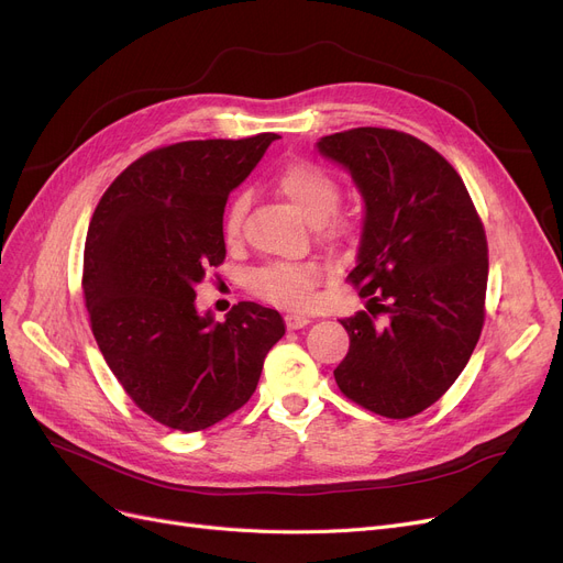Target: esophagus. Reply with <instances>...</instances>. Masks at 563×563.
<instances>
[{"instance_id": "1", "label": "esophagus", "mask_w": 563, "mask_h": 563, "mask_svg": "<svg viewBox=\"0 0 563 563\" xmlns=\"http://www.w3.org/2000/svg\"><path fill=\"white\" fill-rule=\"evenodd\" d=\"M310 321H312V319H310L308 314H301V312H287V314H285V323H287L289 331L303 329V327H308Z\"/></svg>"}]
</instances>
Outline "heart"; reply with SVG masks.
Instances as JSON below:
<instances>
[{
	"label": "heart",
	"mask_w": 563,
	"mask_h": 563,
	"mask_svg": "<svg viewBox=\"0 0 563 563\" xmlns=\"http://www.w3.org/2000/svg\"><path fill=\"white\" fill-rule=\"evenodd\" d=\"M276 191L297 210L308 223L319 228V236L329 244H344L351 240V221L335 217L340 205V185L335 177L312 162H294L276 177ZM246 212V196H234L223 214V240L234 244L242 234ZM323 280L319 262H276L266 264L251 276V287L257 297L285 308H306L312 301V291Z\"/></svg>",
	"instance_id": "b5f03b06"
}]
</instances>
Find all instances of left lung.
Returning a JSON list of instances; mask_svg holds the SVG:
<instances>
[{
    "mask_svg": "<svg viewBox=\"0 0 563 563\" xmlns=\"http://www.w3.org/2000/svg\"><path fill=\"white\" fill-rule=\"evenodd\" d=\"M317 147L351 173L365 200L358 264L346 280L369 312L342 319L349 353L333 372L338 388L376 416L412 418L450 390L479 342L484 223L454 166L416 136L353 128Z\"/></svg>",
    "mask_w": 563,
    "mask_h": 563,
    "instance_id": "8db88e82",
    "label": "left lung"
}]
</instances>
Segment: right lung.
Here are the masks:
<instances>
[{"label":"right lung","instance_id":"obj_1","mask_svg":"<svg viewBox=\"0 0 563 563\" xmlns=\"http://www.w3.org/2000/svg\"><path fill=\"white\" fill-rule=\"evenodd\" d=\"M278 134L183 141L132 162L102 194L81 289L102 356L155 422L202 431L257 388L283 317L253 301L198 314L194 285L225 260L223 210Z\"/></svg>","mask_w":563,"mask_h":563}]
</instances>
